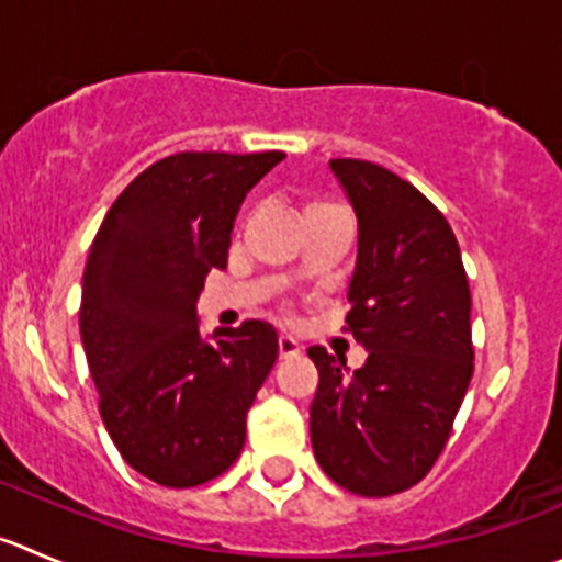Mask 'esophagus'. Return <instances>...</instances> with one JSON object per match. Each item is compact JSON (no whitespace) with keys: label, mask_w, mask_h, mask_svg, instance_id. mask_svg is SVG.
<instances>
[{"label":"esophagus","mask_w":562,"mask_h":562,"mask_svg":"<svg viewBox=\"0 0 562 562\" xmlns=\"http://www.w3.org/2000/svg\"><path fill=\"white\" fill-rule=\"evenodd\" d=\"M301 341L295 339V336H278V356L281 358H295V356H301Z\"/></svg>","instance_id":"obj_1"}]
</instances>
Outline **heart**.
<instances>
[{"mask_svg":"<svg viewBox=\"0 0 562 562\" xmlns=\"http://www.w3.org/2000/svg\"><path fill=\"white\" fill-rule=\"evenodd\" d=\"M314 206H328V204H312V206H308V210H314Z\"/></svg>","mask_w":562,"mask_h":562,"instance_id":"b5f03b06","label":"heart"}]
</instances>
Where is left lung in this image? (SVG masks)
<instances>
[{
	"label": "left lung",
	"mask_w": 562,
	"mask_h": 562,
	"mask_svg": "<svg viewBox=\"0 0 562 562\" xmlns=\"http://www.w3.org/2000/svg\"><path fill=\"white\" fill-rule=\"evenodd\" d=\"M358 217L345 323L367 350L347 372L319 345L312 403L314 458L334 483L392 496L438 461L474 372L472 295L461 248L436 206L392 170L330 159Z\"/></svg>",
	"instance_id": "8db88e82"
}]
</instances>
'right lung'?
Returning a JSON list of instances; mask_svg holds the SVG:
<instances>
[{
  "label": "right lung",
  "instance_id": "right-lung-1",
  "mask_svg": "<svg viewBox=\"0 0 562 562\" xmlns=\"http://www.w3.org/2000/svg\"><path fill=\"white\" fill-rule=\"evenodd\" d=\"M281 151H184L143 170L104 215L82 276L79 334L117 452L165 488L239 458L245 416L278 358L270 323L201 334L195 303L223 270L250 187Z\"/></svg>",
  "mask_w": 562,
  "mask_h": 562
}]
</instances>
